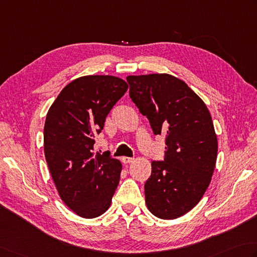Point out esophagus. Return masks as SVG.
Instances as JSON below:
<instances>
[{"instance_id": "34e87169", "label": "esophagus", "mask_w": 257, "mask_h": 257, "mask_svg": "<svg viewBox=\"0 0 257 257\" xmlns=\"http://www.w3.org/2000/svg\"><path fill=\"white\" fill-rule=\"evenodd\" d=\"M121 162H122L124 165H127V164L133 163V162H134V158H130V157H122V158H121Z\"/></svg>"}]
</instances>
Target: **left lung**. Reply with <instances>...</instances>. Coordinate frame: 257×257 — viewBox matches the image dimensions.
Returning a JSON list of instances; mask_svg holds the SVG:
<instances>
[{
  "label": "left lung",
  "instance_id": "1",
  "mask_svg": "<svg viewBox=\"0 0 257 257\" xmlns=\"http://www.w3.org/2000/svg\"><path fill=\"white\" fill-rule=\"evenodd\" d=\"M129 95L155 135H166L163 162L154 160L145 184L146 204L162 219H175L198 204L212 179L217 138L204 101L170 74L129 75Z\"/></svg>",
  "mask_w": 257,
  "mask_h": 257
}]
</instances>
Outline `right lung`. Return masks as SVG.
I'll return each mask as SVG.
<instances>
[{
    "label": "right lung",
    "instance_id": "1",
    "mask_svg": "<svg viewBox=\"0 0 257 257\" xmlns=\"http://www.w3.org/2000/svg\"><path fill=\"white\" fill-rule=\"evenodd\" d=\"M128 90L112 75H85L65 85L44 124V155L60 197L84 218L102 215L119 184L121 163L109 152L94 154V136Z\"/></svg>",
    "mask_w": 257,
    "mask_h": 257
}]
</instances>
